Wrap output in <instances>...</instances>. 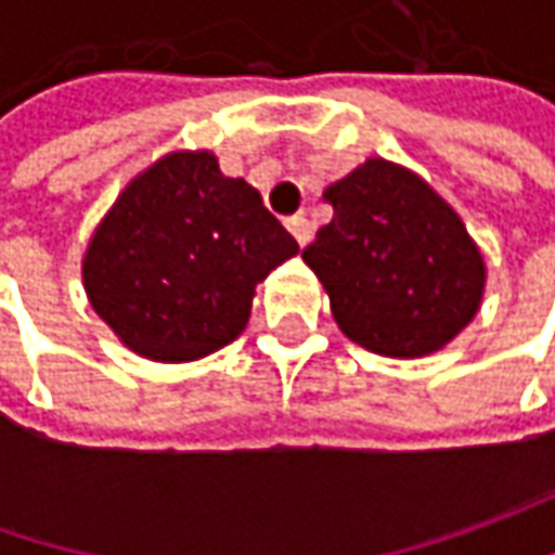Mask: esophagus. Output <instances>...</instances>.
<instances>
[{
	"mask_svg": "<svg viewBox=\"0 0 555 555\" xmlns=\"http://www.w3.org/2000/svg\"><path fill=\"white\" fill-rule=\"evenodd\" d=\"M287 228H289V234L296 237V244L299 246H306L311 241V222L306 219V212H296V216H289Z\"/></svg>",
	"mask_w": 555,
	"mask_h": 555,
	"instance_id": "esophagus-1",
	"label": "esophagus"
}]
</instances>
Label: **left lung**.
I'll use <instances>...</instances> for the list:
<instances>
[{"mask_svg": "<svg viewBox=\"0 0 555 555\" xmlns=\"http://www.w3.org/2000/svg\"><path fill=\"white\" fill-rule=\"evenodd\" d=\"M333 219L302 249L352 343L423 358L481 306L485 259L466 224L404 166L371 157L324 191Z\"/></svg>", "mask_w": 555, "mask_h": 555, "instance_id": "obj_1", "label": "left lung"}]
</instances>
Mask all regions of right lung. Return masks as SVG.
I'll return each mask as SVG.
<instances>
[{"instance_id":"1","label":"right lung","mask_w":555,"mask_h":555,"mask_svg":"<svg viewBox=\"0 0 555 555\" xmlns=\"http://www.w3.org/2000/svg\"><path fill=\"white\" fill-rule=\"evenodd\" d=\"M299 253L259 191L209 151H176L122 188L95 228L82 284L132 352L206 358L244 333L256 284Z\"/></svg>"}]
</instances>
